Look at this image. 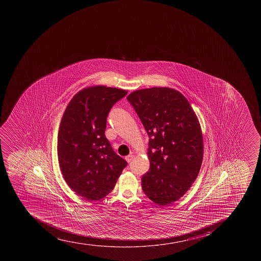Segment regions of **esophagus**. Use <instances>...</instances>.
Instances as JSON below:
<instances>
[{"label":"esophagus","instance_id":"esophagus-1","mask_svg":"<svg viewBox=\"0 0 261 261\" xmlns=\"http://www.w3.org/2000/svg\"><path fill=\"white\" fill-rule=\"evenodd\" d=\"M134 156H135V155H126V158H125V159H126V162H127V163H130V162H131V161H132L133 159H134Z\"/></svg>","mask_w":261,"mask_h":261}]
</instances>
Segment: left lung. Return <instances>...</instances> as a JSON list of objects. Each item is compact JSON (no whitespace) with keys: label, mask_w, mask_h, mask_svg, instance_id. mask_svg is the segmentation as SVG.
Returning <instances> with one entry per match:
<instances>
[{"label":"left lung","mask_w":261,"mask_h":261,"mask_svg":"<svg viewBox=\"0 0 261 261\" xmlns=\"http://www.w3.org/2000/svg\"><path fill=\"white\" fill-rule=\"evenodd\" d=\"M149 140L150 169L142 176L145 195L168 205L186 194L196 180L203 158L201 126L188 100L178 91L152 88L126 98Z\"/></svg>","instance_id":"8db88e82"}]
</instances>
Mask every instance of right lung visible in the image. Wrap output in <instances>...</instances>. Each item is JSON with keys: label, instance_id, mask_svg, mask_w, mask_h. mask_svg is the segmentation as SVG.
Listing matches in <instances>:
<instances>
[{"label": "right lung", "instance_id": "add662e5", "mask_svg": "<svg viewBox=\"0 0 261 261\" xmlns=\"http://www.w3.org/2000/svg\"><path fill=\"white\" fill-rule=\"evenodd\" d=\"M118 88H85L70 101L58 135V156L65 182L90 201L107 196L127 163L105 135L112 106L126 95Z\"/></svg>", "mask_w": 261, "mask_h": 261}]
</instances>
